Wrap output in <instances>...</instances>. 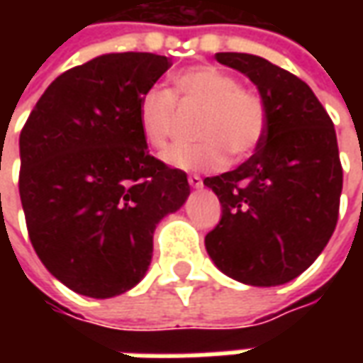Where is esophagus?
<instances>
[{"label": "esophagus", "instance_id": "1", "mask_svg": "<svg viewBox=\"0 0 363 363\" xmlns=\"http://www.w3.org/2000/svg\"><path fill=\"white\" fill-rule=\"evenodd\" d=\"M189 184L192 189H202V186H204V184H202V179H200L198 174H190Z\"/></svg>", "mask_w": 363, "mask_h": 363}]
</instances>
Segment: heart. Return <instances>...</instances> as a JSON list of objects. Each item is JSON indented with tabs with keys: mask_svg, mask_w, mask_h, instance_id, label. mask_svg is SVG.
Wrapping results in <instances>:
<instances>
[{
	"mask_svg": "<svg viewBox=\"0 0 363 363\" xmlns=\"http://www.w3.org/2000/svg\"><path fill=\"white\" fill-rule=\"evenodd\" d=\"M174 104L202 108L194 124L196 143L174 145L163 159L181 171H218L231 159H245L259 147L268 128L264 99L239 87V79L216 66H194L173 77V93L147 89L138 101V128L143 142L163 150L174 122Z\"/></svg>",
	"mask_w": 363,
	"mask_h": 363,
	"instance_id": "obj_1",
	"label": "heart"
}]
</instances>
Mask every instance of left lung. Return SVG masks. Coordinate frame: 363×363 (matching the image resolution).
Listing matches in <instances>:
<instances>
[{
    "instance_id": "8db88e82",
    "label": "left lung",
    "mask_w": 363,
    "mask_h": 363,
    "mask_svg": "<svg viewBox=\"0 0 363 363\" xmlns=\"http://www.w3.org/2000/svg\"><path fill=\"white\" fill-rule=\"evenodd\" d=\"M216 60L257 85L268 128L255 155L204 179L221 204L206 251L233 280L281 286L311 267L336 228L342 167L335 126L311 87L272 62L239 52Z\"/></svg>"
}]
</instances>
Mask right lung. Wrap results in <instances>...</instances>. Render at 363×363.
Masks as SVG:
<instances>
[{"instance_id": "1", "label": "right lung", "mask_w": 363, "mask_h": 363, "mask_svg": "<svg viewBox=\"0 0 363 363\" xmlns=\"http://www.w3.org/2000/svg\"><path fill=\"white\" fill-rule=\"evenodd\" d=\"M171 67L150 52L103 54L56 77L19 138V194L46 270L106 299L140 284L153 231L190 194L186 173L147 153L138 101Z\"/></svg>"}]
</instances>
